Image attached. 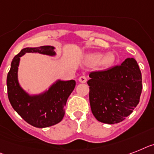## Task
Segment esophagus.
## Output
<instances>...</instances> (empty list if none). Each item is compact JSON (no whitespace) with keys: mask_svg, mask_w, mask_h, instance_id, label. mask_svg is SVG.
<instances>
[{"mask_svg":"<svg viewBox=\"0 0 154 154\" xmlns=\"http://www.w3.org/2000/svg\"><path fill=\"white\" fill-rule=\"evenodd\" d=\"M86 80H87V78H86V75H81L79 78V81L80 82H82V83H85L86 82Z\"/></svg>","mask_w":154,"mask_h":154,"instance_id":"1","label":"esophagus"}]
</instances>
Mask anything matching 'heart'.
<instances>
[{"instance_id":"b5f03b06","label":"heart","mask_w":154,"mask_h":154,"mask_svg":"<svg viewBox=\"0 0 154 154\" xmlns=\"http://www.w3.org/2000/svg\"><path fill=\"white\" fill-rule=\"evenodd\" d=\"M114 60H115V57L111 53H107L104 57L101 53H94L89 55L87 57V62L90 65H96L100 63V64L103 67H108L111 65Z\"/></svg>"}]
</instances>
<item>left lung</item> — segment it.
Listing matches in <instances>:
<instances>
[{
  "instance_id": "left-lung-1",
  "label": "left lung",
  "mask_w": 154,
  "mask_h": 154,
  "mask_svg": "<svg viewBox=\"0 0 154 154\" xmlns=\"http://www.w3.org/2000/svg\"><path fill=\"white\" fill-rule=\"evenodd\" d=\"M89 98L98 121L113 124L123 121L138 105L142 93V74L134 58L105 71L92 72Z\"/></svg>"
}]
</instances>
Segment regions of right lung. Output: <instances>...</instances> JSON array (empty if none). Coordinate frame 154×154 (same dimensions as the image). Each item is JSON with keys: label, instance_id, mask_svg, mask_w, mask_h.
I'll return each instance as SVG.
<instances>
[{"label": "right lung", "instance_id": "obj_1", "mask_svg": "<svg viewBox=\"0 0 154 154\" xmlns=\"http://www.w3.org/2000/svg\"><path fill=\"white\" fill-rule=\"evenodd\" d=\"M54 47L49 45L25 48L12 60L7 75L8 97L11 106L26 123L35 128L55 125L64 116V106L75 86V80H58L42 94L30 96L21 88L18 82V67L20 57L26 53H38L54 56Z\"/></svg>", "mask_w": 154, "mask_h": 154}]
</instances>
